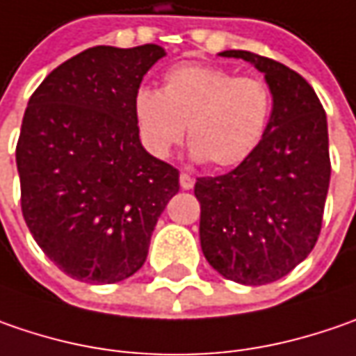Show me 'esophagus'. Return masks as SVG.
<instances>
[{"instance_id": "esophagus-1", "label": "esophagus", "mask_w": 356, "mask_h": 356, "mask_svg": "<svg viewBox=\"0 0 356 356\" xmlns=\"http://www.w3.org/2000/svg\"><path fill=\"white\" fill-rule=\"evenodd\" d=\"M179 183H181L183 189H193L195 179L191 177V175H187V173H181V175H179Z\"/></svg>"}]
</instances>
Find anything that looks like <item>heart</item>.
I'll use <instances>...</instances> for the list:
<instances>
[{"mask_svg": "<svg viewBox=\"0 0 356 356\" xmlns=\"http://www.w3.org/2000/svg\"><path fill=\"white\" fill-rule=\"evenodd\" d=\"M273 115V91L255 75L211 63H183L163 75L159 91L141 87L133 117L141 145L167 159L185 137L191 155L213 169H233L261 145Z\"/></svg>", "mask_w": 356, "mask_h": 356, "instance_id": "1", "label": "heart"}]
</instances>
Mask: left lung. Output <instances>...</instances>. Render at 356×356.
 <instances>
[{
  "instance_id": "1",
  "label": "left lung",
  "mask_w": 356,
  "mask_h": 356,
  "mask_svg": "<svg viewBox=\"0 0 356 356\" xmlns=\"http://www.w3.org/2000/svg\"><path fill=\"white\" fill-rule=\"evenodd\" d=\"M265 73L273 115L261 145L225 175L199 177V237L209 265L243 285L289 275L313 251L331 181L327 115L315 89L297 71L231 49Z\"/></svg>"
}]
</instances>
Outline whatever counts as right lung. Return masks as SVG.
I'll list each match as a JSON object with an SVG mask.
<instances>
[{"label":"right lung","instance_id":"add662e5","mask_svg":"<svg viewBox=\"0 0 356 356\" xmlns=\"http://www.w3.org/2000/svg\"><path fill=\"white\" fill-rule=\"evenodd\" d=\"M165 51L89 47L55 67L29 97L15 161L22 213L65 275L117 283L143 267L179 171L139 141L133 97Z\"/></svg>","mask_w":356,"mask_h":356}]
</instances>
